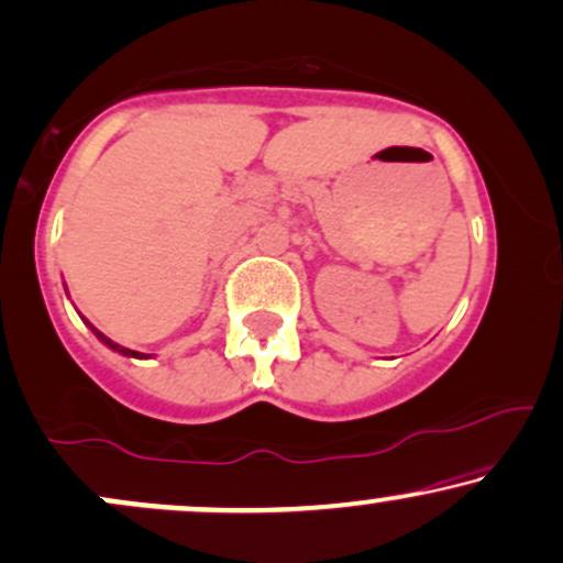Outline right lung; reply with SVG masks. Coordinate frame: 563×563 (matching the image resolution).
<instances>
[{
	"mask_svg": "<svg viewBox=\"0 0 563 563\" xmlns=\"http://www.w3.org/2000/svg\"><path fill=\"white\" fill-rule=\"evenodd\" d=\"M91 332H95V334L99 336V340H102V342H104V345H108V347H112V350H115V353H121V355H129V358H144V355H142V353H136V350H129V347L118 345V342H112V340H110V336H104L102 332H99V329H95V327H91Z\"/></svg>",
	"mask_w": 563,
	"mask_h": 563,
	"instance_id": "right-lung-1",
	"label": "right lung"
}]
</instances>
